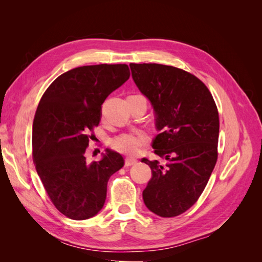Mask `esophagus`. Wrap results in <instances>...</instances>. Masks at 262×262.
Masks as SVG:
<instances>
[{
  "mask_svg": "<svg viewBox=\"0 0 262 262\" xmlns=\"http://www.w3.org/2000/svg\"><path fill=\"white\" fill-rule=\"evenodd\" d=\"M137 162H138V161L136 160V158H133V157H126L125 161H124V164H125V166H132V165L136 164Z\"/></svg>",
  "mask_w": 262,
  "mask_h": 262,
  "instance_id": "1",
  "label": "esophagus"
}]
</instances>
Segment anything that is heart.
Returning <instances> with one entry per match:
<instances>
[{"mask_svg": "<svg viewBox=\"0 0 262 262\" xmlns=\"http://www.w3.org/2000/svg\"><path fill=\"white\" fill-rule=\"evenodd\" d=\"M149 136L144 131L122 132L110 139V146L116 152L125 155H136L139 150L147 144Z\"/></svg>", "mask_w": 262, "mask_h": 262, "instance_id": "b5f03b06", "label": "heart"}]
</instances>
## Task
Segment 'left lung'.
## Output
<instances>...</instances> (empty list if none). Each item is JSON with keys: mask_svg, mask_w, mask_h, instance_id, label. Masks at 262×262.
Here are the masks:
<instances>
[{"mask_svg": "<svg viewBox=\"0 0 262 262\" xmlns=\"http://www.w3.org/2000/svg\"><path fill=\"white\" fill-rule=\"evenodd\" d=\"M130 69L156 115L154 154L166 161L142 158L152 170L143 200L157 215L177 216L199 199L216 164L217 107L205 84L185 70L157 63Z\"/></svg>", "mask_w": 262, "mask_h": 262, "instance_id": "obj_1", "label": "left lung"}]
</instances>
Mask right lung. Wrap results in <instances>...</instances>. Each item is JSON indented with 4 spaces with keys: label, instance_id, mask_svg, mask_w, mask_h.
<instances>
[{
    "label": "right lung",
    "instance_id": "1",
    "mask_svg": "<svg viewBox=\"0 0 262 262\" xmlns=\"http://www.w3.org/2000/svg\"><path fill=\"white\" fill-rule=\"evenodd\" d=\"M130 77L126 64L75 68L61 74L43 93L33 123V158L51 202L72 220L101 210L110 176L123 157L109 150L89 163L85 152L100 121L102 102Z\"/></svg>",
    "mask_w": 262,
    "mask_h": 262
}]
</instances>
